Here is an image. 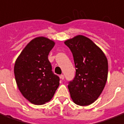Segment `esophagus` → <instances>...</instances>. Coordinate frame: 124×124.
I'll return each mask as SVG.
<instances>
[{"mask_svg":"<svg viewBox=\"0 0 124 124\" xmlns=\"http://www.w3.org/2000/svg\"><path fill=\"white\" fill-rule=\"evenodd\" d=\"M60 78L61 79H62V80H63V79H64V75H60Z\"/></svg>","mask_w":124,"mask_h":124,"instance_id":"esophagus-1","label":"esophagus"}]
</instances>
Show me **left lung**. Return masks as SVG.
<instances>
[{"label": "left lung", "mask_w": 124, "mask_h": 124, "mask_svg": "<svg viewBox=\"0 0 124 124\" xmlns=\"http://www.w3.org/2000/svg\"><path fill=\"white\" fill-rule=\"evenodd\" d=\"M73 54L76 73L68 89L75 103L86 106L95 101L106 84L108 61L100 47L82 35L64 41Z\"/></svg>", "instance_id": "obj_1"}]
</instances>
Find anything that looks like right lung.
Listing matches in <instances>:
<instances>
[{
  "label": "right lung",
  "mask_w": 124,
  "mask_h": 124,
  "mask_svg": "<svg viewBox=\"0 0 124 124\" xmlns=\"http://www.w3.org/2000/svg\"><path fill=\"white\" fill-rule=\"evenodd\" d=\"M55 43L41 36L31 40L18 56L14 74L18 88L31 103L49 101L59 86L60 79L52 71L48 55Z\"/></svg>",
  "instance_id": "add662e5"
}]
</instances>
